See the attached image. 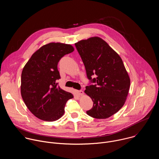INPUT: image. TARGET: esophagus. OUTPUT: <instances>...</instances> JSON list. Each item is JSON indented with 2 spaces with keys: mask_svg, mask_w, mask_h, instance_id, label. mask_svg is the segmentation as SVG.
<instances>
[{
  "mask_svg": "<svg viewBox=\"0 0 159 159\" xmlns=\"http://www.w3.org/2000/svg\"><path fill=\"white\" fill-rule=\"evenodd\" d=\"M77 94L79 95V96H82L84 94V92L82 91V90H77L76 91Z\"/></svg>",
  "mask_w": 159,
  "mask_h": 159,
  "instance_id": "obj_1",
  "label": "esophagus"
}]
</instances>
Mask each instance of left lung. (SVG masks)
<instances>
[{
  "mask_svg": "<svg viewBox=\"0 0 159 159\" xmlns=\"http://www.w3.org/2000/svg\"><path fill=\"white\" fill-rule=\"evenodd\" d=\"M75 45L87 77L94 84L86 86L84 91L94 102L87 114L96 119L107 118L123 107L129 91L130 79L122 59L99 37L81 40ZM94 75L96 78L92 77Z\"/></svg>",
  "mask_w": 159,
  "mask_h": 159,
  "instance_id": "1",
  "label": "left lung"
}]
</instances>
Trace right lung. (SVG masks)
I'll list each match as a JSON object with an SVG mask.
<instances>
[{"instance_id": "add662e5", "label": "right lung", "mask_w": 159, "mask_h": 159, "mask_svg": "<svg viewBox=\"0 0 159 159\" xmlns=\"http://www.w3.org/2000/svg\"><path fill=\"white\" fill-rule=\"evenodd\" d=\"M70 44L50 43L31 56L21 74V96L29 110L38 118L53 121L64 114L66 101L74 98L58 86L57 65L65 55L74 52Z\"/></svg>"}]
</instances>
